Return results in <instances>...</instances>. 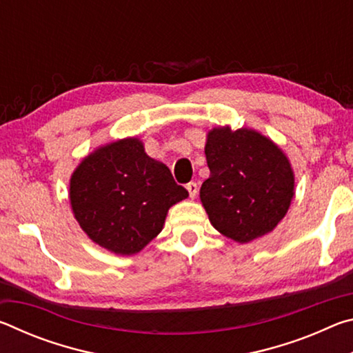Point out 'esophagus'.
<instances>
[{
    "mask_svg": "<svg viewBox=\"0 0 353 353\" xmlns=\"http://www.w3.org/2000/svg\"><path fill=\"white\" fill-rule=\"evenodd\" d=\"M187 190H188V193H190V198L191 199H194L196 198V194H198V183L196 182H190V183H187Z\"/></svg>",
    "mask_w": 353,
    "mask_h": 353,
    "instance_id": "34e87169",
    "label": "esophagus"
}]
</instances>
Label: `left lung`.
Instances as JSON below:
<instances>
[{"label": "left lung", "instance_id": "left-lung-1", "mask_svg": "<svg viewBox=\"0 0 353 353\" xmlns=\"http://www.w3.org/2000/svg\"><path fill=\"white\" fill-rule=\"evenodd\" d=\"M205 157L210 177L199 198L214 229L241 244L276 229L294 196L282 148L255 129L218 126L208 130Z\"/></svg>", "mask_w": 353, "mask_h": 353}]
</instances>
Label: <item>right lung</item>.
<instances>
[{
  "label": "right lung",
  "mask_w": 353,
  "mask_h": 353,
  "mask_svg": "<svg viewBox=\"0 0 353 353\" xmlns=\"http://www.w3.org/2000/svg\"><path fill=\"white\" fill-rule=\"evenodd\" d=\"M70 204L81 229L98 246L134 255L163 229L170 208L188 198L168 166L149 157L139 137L98 146L70 179Z\"/></svg>",
  "instance_id": "obj_1"
}]
</instances>
